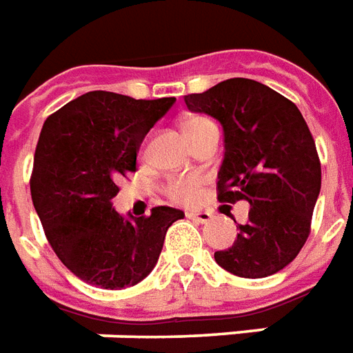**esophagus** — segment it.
Masks as SVG:
<instances>
[{
  "label": "esophagus",
  "instance_id": "obj_1",
  "mask_svg": "<svg viewBox=\"0 0 353 353\" xmlns=\"http://www.w3.org/2000/svg\"><path fill=\"white\" fill-rule=\"evenodd\" d=\"M187 216H189L190 221H194V223H200V224L211 223V219H213V215H211L210 211H189Z\"/></svg>",
  "mask_w": 353,
  "mask_h": 353
}]
</instances>
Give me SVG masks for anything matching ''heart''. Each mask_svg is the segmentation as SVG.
Masks as SVG:
<instances>
[{
	"label": "heart",
	"instance_id": "1",
	"mask_svg": "<svg viewBox=\"0 0 353 353\" xmlns=\"http://www.w3.org/2000/svg\"><path fill=\"white\" fill-rule=\"evenodd\" d=\"M213 121H210L208 117H202V116H192V117H187L183 121V132L185 137L192 138L196 137L198 132H202L205 130L208 127H211ZM198 177L194 176H187V177H176V179H172L166 187L168 190V196L172 200H176V202H192L194 198H196V192H198Z\"/></svg>",
	"mask_w": 353,
	"mask_h": 353
}]
</instances>
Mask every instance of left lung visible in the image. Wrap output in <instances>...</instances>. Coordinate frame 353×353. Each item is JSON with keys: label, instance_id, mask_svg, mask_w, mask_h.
<instances>
[{"label": "left lung", "instance_id": "obj_1", "mask_svg": "<svg viewBox=\"0 0 353 353\" xmlns=\"http://www.w3.org/2000/svg\"><path fill=\"white\" fill-rule=\"evenodd\" d=\"M190 112L223 125L224 159L219 200L250 203L237 239L216 250L232 275L262 279L284 270L307 241L322 187L314 140L292 101L249 78H230L203 93L185 95Z\"/></svg>", "mask_w": 353, "mask_h": 353}]
</instances>
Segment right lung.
Instances as JSON below:
<instances>
[{
	"label": "right lung",
	"mask_w": 353,
	"mask_h": 353,
	"mask_svg": "<svg viewBox=\"0 0 353 353\" xmlns=\"http://www.w3.org/2000/svg\"><path fill=\"white\" fill-rule=\"evenodd\" d=\"M174 103L90 91L44 121L31 200L57 258L83 283L121 290L143 281L166 230L185 216L166 205L138 219L112 208L117 179L137 170L140 143Z\"/></svg>",
	"instance_id": "add662e5"
}]
</instances>
